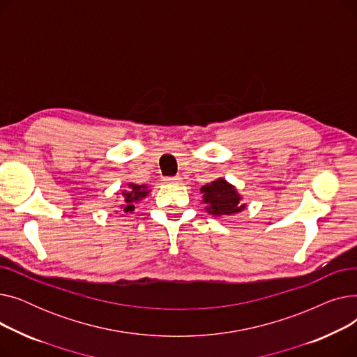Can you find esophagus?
I'll list each match as a JSON object with an SVG mask.
<instances>
[{"instance_id": "34e87169", "label": "esophagus", "mask_w": 357, "mask_h": 357, "mask_svg": "<svg viewBox=\"0 0 357 357\" xmlns=\"http://www.w3.org/2000/svg\"><path fill=\"white\" fill-rule=\"evenodd\" d=\"M163 181H165V183H179L181 178L179 176H169V178H165Z\"/></svg>"}]
</instances>
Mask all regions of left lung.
<instances>
[{
    "label": "left lung",
    "instance_id": "8db88e82",
    "mask_svg": "<svg viewBox=\"0 0 357 357\" xmlns=\"http://www.w3.org/2000/svg\"><path fill=\"white\" fill-rule=\"evenodd\" d=\"M202 204L205 211L214 217H229L241 213L246 208V204L241 202V195L236 186L224 178H218L207 185L201 186Z\"/></svg>",
    "mask_w": 357,
    "mask_h": 357
}]
</instances>
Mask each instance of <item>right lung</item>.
Segmentation results:
<instances>
[{"instance_id":"obj_1","label":"right lung","mask_w":357,"mask_h":357,"mask_svg":"<svg viewBox=\"0 0 357 357\" xmlns=\"http://www.w3.org/2000/svg\"><path fill=\"white\" fill-rule=\"evenodd\" d=\"M149 192H150V190L147 188V185H137L133 182H128L126 190H123L120 192L121 201L119 204V210H116V213H121L123 217L128 213H133L135 205L139 201H142L144 197H147Z\"/></svg>"}]
</instances>
